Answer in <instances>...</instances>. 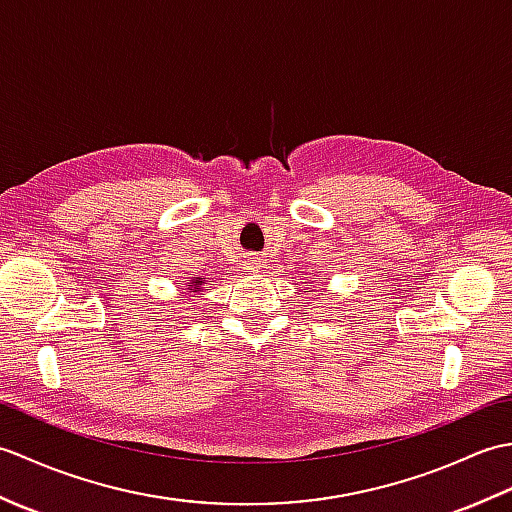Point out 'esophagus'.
<instances>
[{
	"instance_id": "1",
	"label": "esophagus",
	"mask_w": 512,
	"mask_h": 512,
	"mask_svg": "<svg viewBox=\"0 0 512 512\" xmlns=\"http://www.w3.org/2000/svg\"><path fill=\"white\" fill-rule=\"evenodd\" d=\"M248 268H250V270H257V268H259L257 259H248Z\"/></svg>"
}]
</instances>
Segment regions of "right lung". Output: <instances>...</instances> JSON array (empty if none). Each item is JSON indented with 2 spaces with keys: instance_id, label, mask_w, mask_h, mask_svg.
Segmentation results:
<instances>
[{
  "instance_id": "obj_1",
  "label": "right lung",
  "mask_w": 512,
  "mask_h": 512,
  "mask_svg": "<svg viewBox=\"0 0 512 512\" xmlns=\"http://www.w3.org/2000/svg\"><path fill=\"white\" fill-rule=\"evenodd\" d=\"M193 284H195V286H200V284H202V281H198V279H195V281H193Z\"/></svg>"
}]
</instances>
